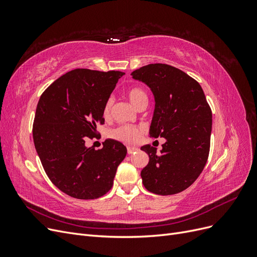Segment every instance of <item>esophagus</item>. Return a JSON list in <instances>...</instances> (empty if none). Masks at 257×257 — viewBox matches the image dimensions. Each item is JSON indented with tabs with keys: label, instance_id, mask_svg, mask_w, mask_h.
<instances>
[{
	"label": "esophagus",
	"instance_id": "1",
	"mask_svg": "<svg viewBox=\"0 0 257 257\" xmlns=\"http://www.w3.org/2000/svg\"><path fill=\"white\" fill-rule=\"evenodd\" d=\"M136 151H138V148H136V147H127V153L128 154H133Z\"/></svg>",
	"mask_w": 257,
	"mask_h": 257
}]
</instances>
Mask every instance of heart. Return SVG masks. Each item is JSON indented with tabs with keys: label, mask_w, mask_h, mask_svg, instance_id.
Listing matches in <instances>:
<instances>
[{
	"label": "heart",
	"mask_w": 257,
	"mask_h": 257,
	"mask_svg": "<svg viewBox=\"0 0 257 257\" xmlns=\"http://www.w3.org/2000/svg\"><path fill=\"white\" fill-rule=\"evenodd\" d=\"M127 97L130 102L133 104L136 108L142 106L143 104L148 102V97L146 92L139 88H132L127 91ZM113 99L108 98L104 105L103 109V115L105 118L109 116L111 107H112ZM145 128L143 126H137V125H120L112 128L109 132V136L115 141H119L125 144H135L139 139H141L142 135L144 134Z\"/></svg>",
	"instance_id": "heart-1"
}]
</instances>
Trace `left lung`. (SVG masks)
Listing matches in <instances>:
<instances>
[{"instance_id":"obj_1","label":"left lung","mask_w":257,"mask_h":257,"mask_svg":"<svg viewBox=\"0 0 257 257\" xmlns=\"http://www.w3.org/2000/svg\"><path fill=\"white\" fill-rule=\"evenodd\" d=\"M154 95L150 136L166 138L160 153L146 145L149 163L141 176L145 188L158 195H173L188 189L203 172L212 127L211 108L200 84L172 65L148 64L132 73Z\"/></svg>"}]
</instances>
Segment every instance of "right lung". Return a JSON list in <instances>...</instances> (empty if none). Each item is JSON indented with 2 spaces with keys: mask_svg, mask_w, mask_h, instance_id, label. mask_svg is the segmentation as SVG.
<instances>
[{
  "mask_svg": "<svg viewBox=\"0 0 257 257\" xmlns=\"http://www.w3.org/2000/svg\"><path fill=\"white\" fill-rule=\"evenodd\" d=\"M123 75L77 68L52 82L38 100L35 149L50 181L68 196L95 199L112 188L125 146L106 139L95 150L85 142L97 136L96 125L105 122L104 105Z\"/></svg>",
  "mask_w": 257,
  "mask_h": 257,
  "instance_id": "1",
  "label": "right lung"
}]
</instances>
